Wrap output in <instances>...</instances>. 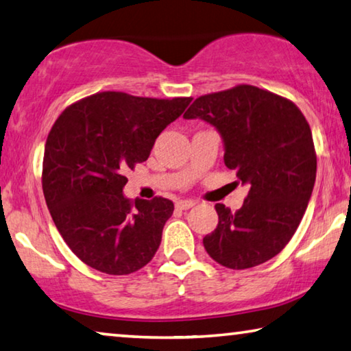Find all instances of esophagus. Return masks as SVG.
I'll use <instances>...</instances> for the list:
<instances>
[{"label":"esophagus","mask_w":351,"mask_h":351,"mask_svg":"<svg viewBox=\"0 0 351 351\" xmlns=\"http://www.w3.org/2000/svg\"><path fill=\"white\" fill-rule=\"evenodd\" d=\"M195 206V202L193 199H180V202H176V208L181 209V210H187Z\"/></svg>","instance_id":"34e87169"}]
</instances>
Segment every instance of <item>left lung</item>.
<instances>
[{
    "instance_id": "left-lung-1",
    "label": "left lung",
    "mask_w": 351,
    "mask_h": 351,
    "mask_svg": "<svg viewBox=\"0 0 351 351\" xmlns=\"http://www.w3.org/2000/svg\"><path fill=\"white\" fill-rule=\"evenodd\" d=\"M184 119L215 126L225 165L250 187L236 213L215 204L219 225L203 239L206 252L228 269L264 264L295 234L313 193L317 156L308 121L291 99L248 84L197 98Z\"/></svg>"
}]
</instances>
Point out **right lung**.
<instances>
[{"label": "right lung", "instance_id": "obj_1", "mask_svg": "<svg viewBox=\"0 0 351 351\" xmlns=\"http://www.w3.org/2000/svg\"><path fill=\"white\" fill-rule=\"evenodd\" d=\"M192 98L101 92L69 106L49 131L42 187L60 236L82 263L130 275L158 252L170 199L131 202L125 173L148 159L156 138Z\"/></svg>", "mask_w": 351, "mask_h": 351}]
</instances>
